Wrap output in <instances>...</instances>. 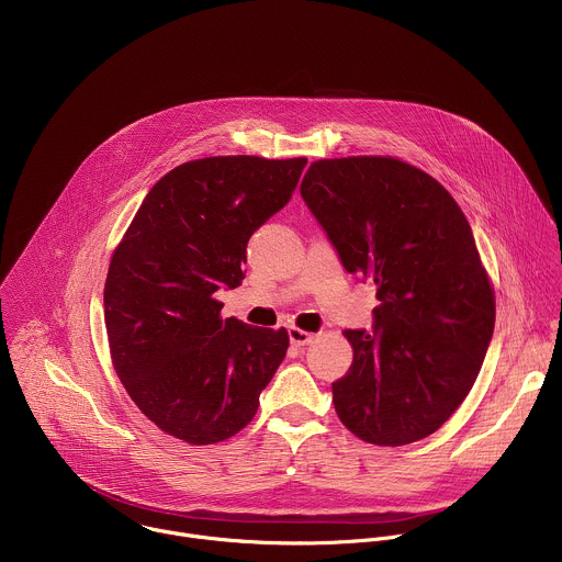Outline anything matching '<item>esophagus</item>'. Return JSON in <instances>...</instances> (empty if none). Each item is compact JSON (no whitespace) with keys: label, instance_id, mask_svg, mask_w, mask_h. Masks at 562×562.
<instances>
[{"label":"esophagus","instance_id":"1","mask_svg":"<svg viewBox=\"0 0 562 562\" xmlns=\"http://www.w3.org/2000/svg\"><path fill=\"white\" fill-rule=\"evenodd\" d=\"M288 336H290V342H292L294 347H303V345H310V342L314 340V334H307V331H303V329H299V327H290V329H288Z\"/></svg>","mask_w":562,"mask_h":562}]
</instances>
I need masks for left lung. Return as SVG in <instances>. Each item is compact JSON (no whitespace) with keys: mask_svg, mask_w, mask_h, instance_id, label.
Segmentation results:
<instances>
[{"mask_svg":"<svg viewBox=\"0 0 562 562\" xmlns=\"http://www.w3.org/2000/svg\"><path fill=\"white\" fill-rule=\"evenodd\" d=\"M301 198L380 301L371 331H345L353 362L331 384L340 422L375 446L428 437L472 389L494 331L465 215L435 178L382 156L312 162Z\"/></svg>","mask_w":562,"mask_h":562,"instance_id":"obj_1","label":"left lung"}]
</instances>
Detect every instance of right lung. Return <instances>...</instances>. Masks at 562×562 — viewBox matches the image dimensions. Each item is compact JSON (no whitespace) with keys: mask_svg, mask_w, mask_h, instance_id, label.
Returning <instances> with one entry per match:
<instances>
[{"mask_svg":"<svg viewBox=\"0 0 562 562\" xmlns=\"http://www.w3.org/2000/svg\"><path fill=\"white\" fill-rule=\"evenodd\" d=\"M305 165L184 162L156 182L114 250L105 281L114 369L136 406L182 441L239 432L285 358L283 327L222 321L215 292L241 283L250 235L290 202Z\"/></svg>","mask_w":562,"mask_h":562,"instance_id":"right-lung-1","label":"right lung"}]
</instances>
